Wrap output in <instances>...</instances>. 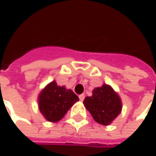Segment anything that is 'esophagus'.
I'll list each match as a JSON object with an SVG mask.
<instances>
[{
  "label": "esophagus",
  "instance_id": "1",
  "mask_svg": "<svg viewBox=\"0 0 156 156\" xmlns=\"http://www.w3.org/2000/svg\"><path fill=\"white\" fill-rule=\"evenodd\" d=\"M84 97H85L84 94H80V95H79V99H80L81 101H83V100H84Z\"/></svg>",
  "mask_w": 156,
  "mask_h": 156
}]
</instances>
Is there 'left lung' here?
I'll use <instances>...</instances> for the list:
<instances>
[{"instance_id": "obj_1", "label": "left lung", "mask_w": 156, "mask_h": 156, "mask_svg": "<svg viewBox=\"0 0 156 156\" xmlns=\"http://www.w3.org/2000/svg\"><path fill=\"white\" fill-rule=\"evenodd\" d=\"M83 104L94 121L103 125L111 123L122 110L120 97L107 84L95 88L92 96L85 97Z\"/></svg>"}]
</instances>
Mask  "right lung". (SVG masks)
Segmentation results:
<instances>
[{
	"instance_id": "add662e5",
	"label": "right lung",
	"mask_w": 156,
	"mask_h": 156,
	"mask_svg": "<svg viewBox=\"0 0 156 156\" xmlns=\"http://www.w3.org/2000/svg\"><path fill=\"white\" fill-rule=\"evenodd\" d=\"M77 101L79 98L72 90L51 82L40 94L39 109L49 122H58Z\"/></svg>"
}]
</instances>
